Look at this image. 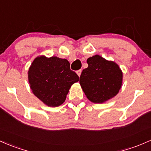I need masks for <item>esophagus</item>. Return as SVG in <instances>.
Listing matches in <instances>:
<instances>
[{
  "mask_svg": "<svg viewBox=\"0 0 151 151\" xmlns=\"http://www.w3.org/2000/svg\"><path fill=\"white\" fill-rule=\"evenodd\" d=\"M81 72H82V70L81 69H80V70H78L76 71V73H77L78 76H81Z\"/></svg>",
  "mask_w": 151,
  "mask_h": 151,
  "instance_id": "obj_1",
  "label": "esophagus"
}]
</instances>
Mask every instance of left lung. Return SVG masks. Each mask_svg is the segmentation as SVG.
Listing matches in <instances>:
<instances>
[{"instance_id": "left-lung-1", "label": "left lung", "mask_w": 151, "mask_h": 151, "mask_svg": "<svg viewBox=\"0 0 151 151\" xmlns=\"http://www.w3.org/2000/svg\"><path fill=\"white\" fill-rule=\"evenodd\" d=\"M87 63L79 81L87 98L93 103H103L117 94L122 81L119 66L97 55L89 58Z\"/></svg>"}]
</instances>
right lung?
I'll return each mask as SVG.
<instances>
[{"label": "right lung", "mask_w": 151, "mask_h": 151, "mask_svg": "<svg viewBox=\"0 0 151 151\" xmlns=\"http://www.w3.org/2000/svg\"><path fill=\"white\" fill-rule=\"evenodd\" d=\"M78 81L68 61L57 57H38L29 70V82L34 94L50 106L62 104L71 86Z\"/></svg>", "instance_id": "add662e5"}]
</instances>
